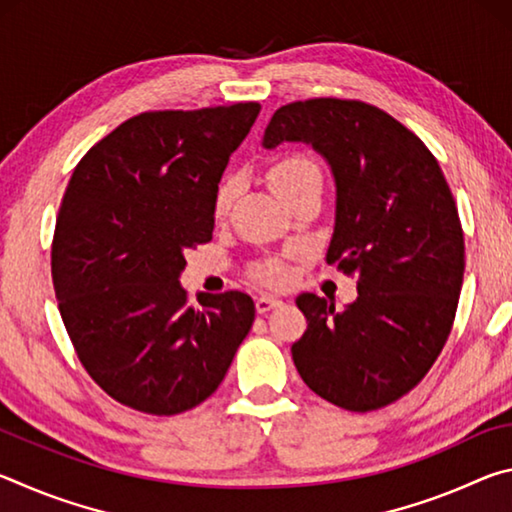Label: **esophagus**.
Instances as JSON below:
<instances>
[{
    "mask_svg": "<svg viewBox=\"0 0 512 512\" xmlns=\"http://www.w3.org/2000/svg\"><path fill=\"white\" fill-rule=\"evenodd\" d=\"M280 305H282V300H277V298H273V296H259V298L255 300V307H257L259 314H266V311L277 309Z\"/></svg>",
    "mask_w": 512,
    "mask_h": 512,
    "instance_id": "1",
    "label": "esophagus"
}]
</instances>
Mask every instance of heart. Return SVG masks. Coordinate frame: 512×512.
Returning a JSON list of instances; mask_svg holds the SVG:
<instances>
[{"mask_svg":"<svg viewBox=\"0 0 512 512\" xmlns=\"http://www.w3.org/2000/svg\"><path fill=\"white\" fill-rule=\"evenodd\" d=\"M266 178L277 196L284 201H291L298 194L307 192V189H320L323 187V169L320 164L311 158L305 151H289L275 158L266 169ZM237 196V178L228 176L223 178L214 192V214L225 216L232 205V198ZM253 277L257 282L266 284V287H284L291 280L289 266L282 259H264L253 266Z\"/></svg>","mask_w":512,"mask_h":512,"instance_id":"1","label":"heart"}]
</instances>
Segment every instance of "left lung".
<instances>
[{
	"instance_id": "obj_1",
	"label": "left lung",
	"mask_w": 512,
	"mask_h": 512,
	"mask_svg": "<svg viewBox=\"0 0 512 512\" xmlns=\"http://www.w3.org/2000/svg\"><path fill=\"white\" fill-rule=\"evenodd\" d=\"M307 142L336 180L327 262L357 277L336 309L300 293L307 332L291 345L305 384L345 411H377L420 384L452 332L465 241L438 160L418 135L372 103L320 97L277 108L264 146Z\"/></svg>"
}]
</instances>
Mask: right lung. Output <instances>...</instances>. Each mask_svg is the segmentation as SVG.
Segmentation results:
<instances>
[{"instance_id":"right-lung-1","label":"right lung","mask_w":512,"mask_h":512,"mask_svg":"<svg viewBox=\"0 0 512 512\" xmlns=\"http://www.w3.org/2000/svg\"><path fill=\"white\" fill-rule=\"evenodd\" d=\"M259 103L140 112L76 164L60 203L51 277L76 357L112 400L178 415L210 397L255 320L244 291L178 277L214 230V192Z\"/></svg>"}]
</instances>
